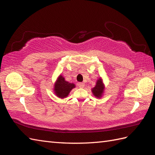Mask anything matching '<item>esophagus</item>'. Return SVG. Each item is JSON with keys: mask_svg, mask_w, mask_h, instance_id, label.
<instances>
[{"mask_svg": "<svg viewBox=\"0 0 155 155\" xmlns=\"http://www.w3.org/2000/svg\"><path fill=\"white\" fill-rule=\"evenodd\" d=\"M78 87L79 88H84V87H85V83H78Z\"/></svg>", "mask_w": 155, "mask_h": 155, "instance_id": "obj_1", "label": "esophagus"}]
</instances>
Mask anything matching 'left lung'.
Returning <instances> with one entry per match:
<instances>
[{
    "instance_id": "obj_1",
    "label": "left lung",
    "mask_w": 155,
    "mask_h": 155,
    "mask_svg": "<svg viewBox=\"0 0 155 155\" xmlns=\"http://www.w3.org/2000/svg\"><path fill=\"white\" fill-rule=\"evenodd\" d=\"M105 91V85L103 81L101 78H100L97 79L96 85L91 89V91L93 95L97 98H101L102 96L104 95Z\"/></svg>"
}]
</instances>
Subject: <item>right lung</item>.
Returning a JSON list of instances; mask_svg holds the SVG:
<instances>
[{
  "instance_id": "1",
  "label": "right lung",
  "mask_w": 155,
  "mask_h": 155,
  "mask_svg": "<svg viewBox=\"0 0 155 155\" xmlns=\"http://www.w3.org/2000/svg\"><path fill=\"white\" fill-rule=\"evenodd\" d=\"M75 87V84L67 81L61 74H60L54 83V92L59 98L64 99L68 96L70 91Z\"/></svg>"
}]
</instances>
